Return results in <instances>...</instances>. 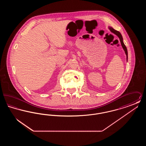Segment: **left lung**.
Listing matches in <instances>:
<instances>
[{
	"label": "left lung",
	"instance_id": "8db88e82",
	"mask_svg": "<svg viewBox=\"0 0 146 146\" xmlns=\"http://www.w3.org/2000/svg\"><path fill=\"white\" fill-rule=\"evenodd\" d=\"M108 28L110 29V31H111L112 33H113L114 34L117 35L118 37H119V39H120V42H121V45L123 48L124 49V51H125V54H126V60H127V57H128V55H127V48H126V46H125V44H124V42H123V36H122V35H121V33H120L119 31H117L115 30L114 29H113V28L111 27H109Z\"/></svg>",
	"mask_w": 146,
	"mask_h": 146
}]
</instances>
